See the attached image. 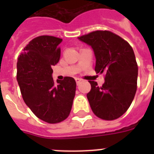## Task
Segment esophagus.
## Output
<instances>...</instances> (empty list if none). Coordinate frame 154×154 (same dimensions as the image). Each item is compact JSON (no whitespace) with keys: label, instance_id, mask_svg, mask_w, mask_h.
<instances>
[{"label":"esophagus","instance_id":"esophagus-1","mask_svg":"<svg viewBox=\"0 0 154 154\" xmlns=\"http://www.w3.org/2000/svg\"><path fill=\"white\" fill-rule=\"evenodd\" d=\"M75 82H76V84H77V85H78L79 84L80 82H82V79H81L76 78L75 79Z\"/></svg>","mask_w":154,"mask_h":154}]
</instances>
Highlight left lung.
<instances>
[{"label": "left lung", "instance_id": "8db88e82", "mask_svg": "<svg viewBox=\"0 0 154 154\" xmlns=\"http://www.w3.org/2000/svg\"><path fill=\"white\" fill-rule=\"evenodd\" d=\"M93 49L96 73H105V82L99 86L89 81L87 98L92 112L105 120L116 119L126 112L137 88L138 66L130 45L109 31H95L79 37Z\"/></svg>", "mask_w": 154, "mask_h": 154}]
</instances>
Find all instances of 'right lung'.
Listing matches in <instances>:
<instances>
[{
  "label": "right lung",
  "instance_id": "right-lung-1",
  "mask_svg": "<svg viewBox=\"0 0 154 154\" xmlns=\"http://www.w3.org/2000/svg\"><path fill=\"white\" fill-rule=\"evenodd\" d=\"M62 39L42 35L24 47L17 62V80L24 103L37 117L58 123L69 116L75 95L76 82L65 77L55 83L53 65L60 59Z\"/></svg>",
  "mask_w": 154,
  "mask_h": 154
}]
</instances>
